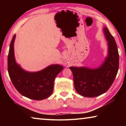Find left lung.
<instances>
[{
	"label": "left lung",
	"instance_id": "1",
	"mask_svg": "<svg viewBox=\"0 0 126 126\" xmlns=\"http://www.w3.org/2000/svg\"><path fill=\"white\" fill-rule=\"evenodd\" d=\"M107 40V55L98 67H70L77 92L86 97H94L107 91L117 76L119 54L114 38L107 27L103 29Z\"/></svg>",
	"mask_w": 126,
	"mask_h": 126
}]
</instances>
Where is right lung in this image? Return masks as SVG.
I'll use <instances>...</instances> for the list:
<instances>
[{"instance_id":"right-lung-1","label":"right lung","mask_w":126,"mask_h":126,"mask_svg":"<svg viewBox=\"0 0 126 126\" xmlns=\"http://www.w3.org/2000/svg\"><path fill=\"white\" fill-rule=\"evenodd\" d=\"M16 35L10 42L8 57V73L15 88L21 94L28 98L43 100L52 94L54 79L63 69L62 65L51 64L38 72H28L16 63L14 44Z\"/></svg>"}]
</instances>
